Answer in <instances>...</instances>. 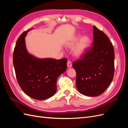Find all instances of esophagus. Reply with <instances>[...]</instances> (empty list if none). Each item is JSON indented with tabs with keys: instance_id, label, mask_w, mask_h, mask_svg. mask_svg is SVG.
<instances>
[{
	"instance_id": "obj_1",
	"label": "esophagus",
	"mask_w": 128,
	"mask_h": 128,
	"mask_svg": "<svg viewBox=\"0 0 128 128\" xmlns=\"http://www.w3.org/2000/svg\"><path fill=\"white\" fill-rule=\"evenodd\" d=\"M67 66L68 68H71L72 66V62L71 60H68V62H67Z\"/></svg>"
}]
</instances>
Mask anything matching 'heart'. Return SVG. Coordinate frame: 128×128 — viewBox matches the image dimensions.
Returning <instances> with one entry per match:
<instances>
[{"instance_id":"obj_1","label":"heart","mask_w":128,"mask_h":128,"mask_svg":"<svg viewBox=\"0 0 128 128\" xmlns=\"http://www.w3.org/2000/svg\"><path fill=\"white\" fill-rule=\"evenodd\" d=\"M81 37V35L78 34L72 38V39L68 44V46L69 48H73L77 43ZM80 41L75 46L74 50V54L76 56H80L83 54L89 47L91 42V40L88 36H84L82 37Z\"/></svg>"}]
</instances>
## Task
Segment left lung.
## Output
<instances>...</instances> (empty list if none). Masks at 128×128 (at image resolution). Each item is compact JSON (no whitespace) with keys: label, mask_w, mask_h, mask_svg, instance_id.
<instances>
[{"label":"left lung","mask_w":128,"mask_h":128,"mask_svg":"<svg viewBox=\"0 0 128 128\" xmlns=\"http://www.w3.org/2000/svg\"><path fill=\"white\" fill-rule=\"evenodd\" d=\"M92 47L88 48L72 66L76 70V87L84 95L95 97L103 93L112 81L114 52L104 33L94 26Z\"/></svg>","instance_id":"obj_1"}]
</instances>
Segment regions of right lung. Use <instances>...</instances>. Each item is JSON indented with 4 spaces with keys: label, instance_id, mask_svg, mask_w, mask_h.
<instances>
[{
    "label": "right lung",
    "instance_id": "right-lung-1",
    "mask_svg": "<svg viewBox=\"0 0 128 128\" xmlns=\"http://www.w3.org/2000/svg\"><path fill=\"white\" fill-rule=\"evenodd\" d=\"M24 31L17 39L13 55V63L18 83L24 92L31 98L44 100L52 97L57 90L58 77L66 70L67 59H38L26 51Z\"/></svg>",
    "mask_w": 128,
    "mask_h": 128
}]
</instances>
